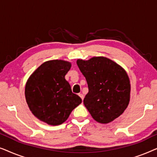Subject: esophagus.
<instances>
[{
    "label": "esophagus",
    "mask_w": 157,
    "mask_h": 157,
    "mask_svg": "<svg viewBox=\"0 0 157 157\" xmlns=\"http://www.w3.org/2000/svg\"><path fill=\"white\" fill-rule=\"evenodd\" d=\"M78 96H80V98H81V99L83 100V98H84V96H83V95L82 94H78Z\"/></svg>",
    "instance_id": "34e87169"
}]
</instances>
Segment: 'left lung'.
I'll return each instance as SVG.
<instances>
[{
    "label": "left lung",
    "instance_id": "obj_1",
    "mask_svg": "<svg viewBox=\"0 0 157 157\" xmlns=\"http://www.w3.org/2000/svg\"><path fill=\"white\" fill-rule=\"evenodd\" d=\"M76 63L89 87L83 104L94 119L107 124L119 117L130 99V81L124 68L102 56Z\"/></svg>",
    "mask_w": 157,
    "mask_h": 157
}]
</instances>
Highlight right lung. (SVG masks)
I'll return each mask as SVG.
<instances>
[{
  "mask_svg": "<svg viewBox=\"0 0 157 157\" xmlns=\"http://www.w3.org/2000/svg\"><path fill=\"white\" fill-rule=\"evenodd\" d=\"M71 66V63L62 60L45 62L31 74L25 85V99L30 110L50 125L63 124L82 101L65 79Z\"/></svg>",
  "mask_w": 157,
  "mask_h": 157,
  "instance_id": "right-lung-1",
  "label": "right lung"
}]
</instances>
